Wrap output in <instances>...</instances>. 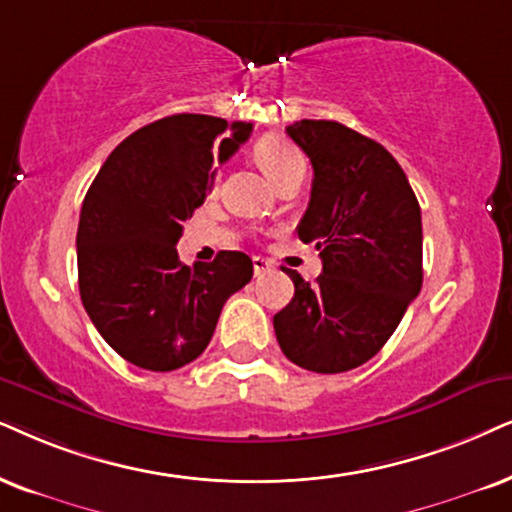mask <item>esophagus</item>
Wrapping results in <instances>:
<instances>
[{
    "label": "esophagus",
    "mask_w": 512,
    "mask_h": 512,
    "mask_svg": "<svg viewBox=\"0 0 512 512\" xmlns=\"http://www.w3.org/2000/svg\"><path fill=\"white\" fill-rule=\"evenodd\" d=\"M252 267H255V276H262L264 271L271 269V262L264 257H252Z\"/></svg>",
    "instance_id": "34e87169"
}]
</instances>
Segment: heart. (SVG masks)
I'll return each mask as SVG.
<instances>
[{"mask_svg":"<svg viewBox=\"0 0 512 512\" xmlns=\"http://www.w3.org/2000/svg\"><path fill=\"white\" fill-rule=\"evenodd\" d=\"M252 155H255L257 165L262 172L278 186L283 179L290 177L293 172L304 170V158L297 148L290 144L288 139L278 137V134H267L252 146ZM217 189V172L212 174V191Z\"/></svg>","mask_w":512,"mask_h":512,"instance_id":"b5f03b06","label":"heart"}]
</instances>
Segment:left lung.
<instances>
[{"label": "left lung", "instance_id": "8db88e82", "mask_svg": "<svg viewBox=\"0 0 512 512\" xmlns=\"http://www.w3.org/2000/svg\"><path fill=\"white\" fill-rule=\"evenodd\" d=\"M288 137L314 167L297 224L323 271L274 316L283 354L314 373L352 371L383 349L423 286L420 205L397 160L378 141L333 120H300Z\"/></svg>", "mask_w": 512, "mask_h": 512}]
</instances>
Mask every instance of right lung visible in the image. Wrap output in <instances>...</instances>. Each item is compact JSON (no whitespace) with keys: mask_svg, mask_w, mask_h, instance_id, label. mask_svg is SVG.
I'll return each mask as SVG.
<instances>
[{"mask_svg":"<svg viewBox=\"0 0 512 512\" xmlns=\"http://www.w3.org/2000/svg\"><path fill=\"white\" fill-rule=\"evenodd\" d=\"M252 125L179 113L122 141L84 196L77 281L89 319L129 364L174 371L203 354L224 302L252 278L245 252L186 267L177 241Z\"/></svg>","mask_w":512,"mask_h":512,"instance_id":"right-lung-1","label":"right lung"}]
</instances>
